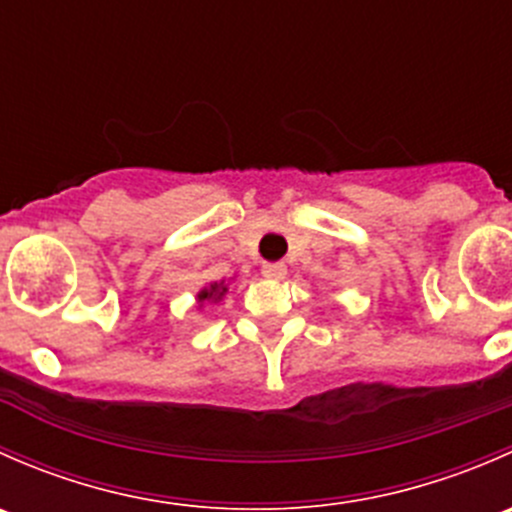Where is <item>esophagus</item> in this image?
<instances>
[{
    "label": "esophagus",
    "instance_id": "esophagus-1",
    "mask_svg": "<svg viewBox=\"0 0 512 512\" xmlns=\"http://www.w3.org/2000/svg\"><path fill=\"white\" fill-rule=\"evenodd\" d=\"M262 275H265L267 280H285L287 265L285 262H267V265H262Z\"/></svg>",
    "mask_w": 512,
    "mask_h": 512
}]
</instances>
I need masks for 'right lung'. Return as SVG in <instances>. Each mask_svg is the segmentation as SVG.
I'll use <instances>...</instances> for the list:
<instances>
[{
	"instance_id": "1",
	"label": "right lung",
	"mask_w": 512,
	"mask_h": 512,
	"mask_svg": "<svg viewBox=\"0 0 512 512\" xmlns=\"http://www.w3.org/2000/svg\"><path fill=\"white\" fill-rule=\"evenodd\" d=\"M225 294H227L225 280L223 282H210V285H205L198 294H195V299H198V309H203L205 302H208V304L223 302Z\"/></svg>"
}]
</instances>
